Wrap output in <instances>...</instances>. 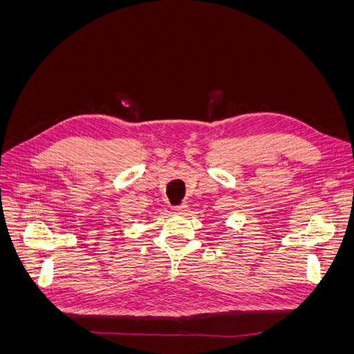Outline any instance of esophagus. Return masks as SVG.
<instances>
[{
  "instance_id": "34e87169",
  "label": "esophagus",
  "mask_w": 354,
  "mask_h": 354,
  "mask_svg": "<svg viewBox=\"0 0 354 354\" xmlns=\"http://www.w3.org/2000/svg\"><path fill=\"white\" fill-rule=\"evenodd\" d=\"M176 214H185L187 211V207L186 205H180V207H174L173 208Z\"/></svg>"
}]
</instances>
